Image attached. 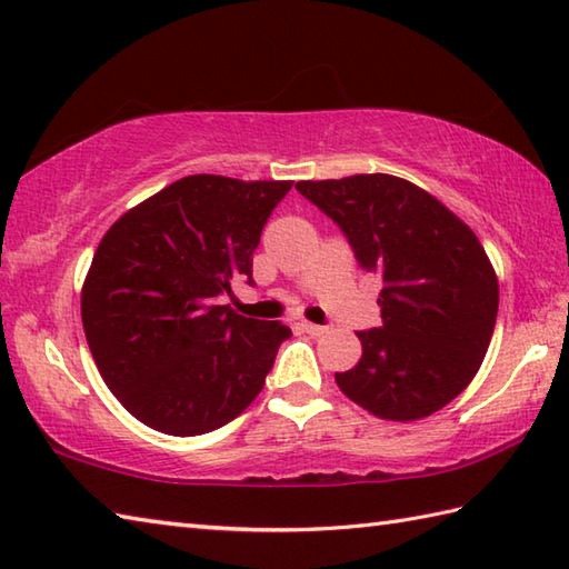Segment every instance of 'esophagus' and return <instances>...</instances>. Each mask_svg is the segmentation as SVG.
I'll list each match as a JSON object with an SVG mask.
<instances>
[{"instance_id":"esophagus-1","label":"esophagus","mask_w":569,"mask_h":569,"mask_svg":"<svg viewBox=\"0 0 569 569\" xmlns=\"http://www.w3.org/2000/svg\"><path fill=\"white\" fill-rule=\"evenodd\" d=\"M300 330H306L308 336H322V332H328L330 328L328 326H316V322L303 320V322H300Z\"/></svg>"}]
</instances>
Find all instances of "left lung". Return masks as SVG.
Listing matches in <instances>:
<instances>
[{"label":"left lung","instance_id":"8db88e82","mask_svg":"<svg viewBox=\"0 0 569 569\" xmlns=\"http://www.w3.org/2000/svg\"><path fill=\"white\" fill-rule=\"evenodd\" d=\"M296 189L382 283V326L358 332L360 362L336 372L342 395L392 421L447 407L476 377L496 328L498 278L481 241L439 199L392 174Z\"/></svg>","mask_w":569,"mask_h":569}]
</instances>
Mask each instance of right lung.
<instances>
[{
    "label": "right lung",
    "mask_w": 569,
    "mask_h": 569,
    "mask_svg": "<svg viewBox=\"0 0 569 569\" xmlns=\"http://www.w3.org/2000/svg\"><path fill=\"white\" fill-rule=\"evenodd\" d=\"M293 182L189 174L122 214L81 296L88 348L132 417L172 437L229 425L263 389L281 322L219 306L253 286L263 224Z\"/></svg>",
    "instance_id": "obj_1"
}]
</instances>
